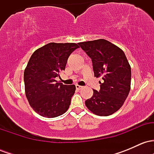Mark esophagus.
<instances>
[{"mask_svg":"<svg viewBox=\"0 0 154 154\" xmlns=\"http://www.w3.org/2000/svg\"><path fill=\"white\" fill-rule=\"evenodd\" d=\"M76 89L77 90H78V91H79V90H81L82 88V86H80V85H76Z\"/></svg>","mask_w":154,"mask_h":154,"instance_id":"obj_1","label":"esophagus"}]
</instances>
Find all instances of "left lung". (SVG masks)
Returning <instances> with one entry per match:
<instances>
[{
	"label": "left lung",
	"instance_id": "1",
	"mask_svg": "<svg viewBox=\"0 0 154 154\" xmlns=\"http://www.w3.org/2000/svg\"><path fill=\"white\" fill-rule=\"evenodd\" d=\"M92 59L94 76L101 77L100 91L85 100L86 106L98 116H106L122 106L131 85V67L121 48L104 39L79 43Z\"/></svg>",
	"mask_w": 154,
	"mask_h": 154
}]
</instances>
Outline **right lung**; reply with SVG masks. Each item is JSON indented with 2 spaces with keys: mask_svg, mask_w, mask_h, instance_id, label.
I'll return each instance as SVG.
<instances>
[{
  "mask_svg": "<svg viewBox=\"0 0 154 154\" xmlns=\"http://www.w3.org/2000/svg\"><path fill=\"white\" fill-rule=\"evenodd\" d=\"M78 48L76 43H50L31 56L24 72V88L29 105L39 115L54 118L68 110L75 85H63L55 78L60 77L69 56Z\"/></svg>",
  "mask_w": 154,
  "mask_h": 154,
  "instance_id": "add662e5",
  "label": "right lung"
}]
</instances>
